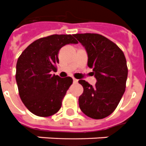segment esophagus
Instances as JSON below:
<instances>
[{
  "label": "esophagus",
  "instance_id": "esophagus-1",
  "mask_svg": "<svg viewBox=\"0 0 146 146\" xmlns=\"http://www.w3.org/2000/svg\"><path fill=\"white\" fill-rule=\"evenodd\" d=\"M78 82V79L73 78V83H74V84H77Z\"/></svg>",
  "mask_w": 146,
  "mask_h": 146
}]
</instances>
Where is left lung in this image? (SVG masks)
I'll list each match as a JSON object with an SVG mask.
<instances>
[{"instance_id":"obj_1","label":"left lung","mask_w":146,"mask_h":146,"mask_svg":"<svg viewBox=\"0 0 146 146\" xmlns=\"http://www.w3.org/2000/svg\"><path fill=\"white\" fill-rule=\"evenodd\" d=\"M88 55L87 65L93 68L97 82L92 86L80 80L84 92L79 96L83 113L93 118L108 117L117 108L126 88L128 68L123 51L114 42L99 34H75Z\"/></svg>"}]
</instances>
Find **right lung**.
I'll return each instance as SVG.
<instances>
[{"label": "right lung", "mask_w": 146, "mask_h": 146, "mask_svg": "<svg viewBox=\"0 0 146 146\" xmlns=\"http://www.w3.org/2000/svg\"><path fill=\"white\" fill-rule=\"evenodd\" d=\"M72 35H53L31 43L19 56L16 80L19 94L34 115L49 117L60 109L64 96L73 80L51 74L57 70L59 50L68 44H78Z\"/></svg>", "instance_id": "obj_1"}]
</instances>
